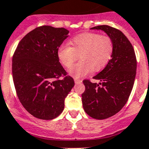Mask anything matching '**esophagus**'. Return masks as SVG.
Segmentation results:
<instances>
[{
    "instance_id": "esophagus-1",
    "label": "esophagus",
    "mask_w": 149,
    "mask_h": 149,
    "mask_svg": "<svg viewBox=\"0 0 149 149\" xmlns=\"http://www.w3.org/2000/svg\"><path fill=\"white\" fill-rule=\"evenodd\" d=\"M74 82H75V84H80V83L82 82V81H81V79L74 78Z\"/></svg>"
}]
</instances>
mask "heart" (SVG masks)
Returning <instances> with one entry per match:
<instances>
[{"mask_svg": "<svg viewBox=\"0 0 149 149\" xmlns=\"http://www.w3.org/2000/svg\"><path fill=\"white\" fill-rule=\"evenodd\" d=\"M72 47L63 45L59 48L57 56L63 66L70 68L80 55L81 61L69 69L74 77H81L92 72H99L109 63L114 52V44L109 36L99 33H85L71 40Z\"/></svg>", "mask_w": 149, "mask_h": 149, "instance_id": "obj_1", "label": "heart"}]
</instances>
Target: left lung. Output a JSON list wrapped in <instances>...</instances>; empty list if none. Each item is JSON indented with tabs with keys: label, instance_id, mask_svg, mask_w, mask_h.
I'll return each instance as SVG.
<instances>
[{
	"label": "left lung",
	"instance_id": "obj_1",
	"mask_svg": "<svg viewBox=\"0 0 149 149\" xmlns=\"http://www.w3.org/2000/svg\"><path fill=\"white\" fill-rule=\"evenodd\" d=\"M92 29L104 30L113 42V57L103 70L93 77L99 84L84 80L82 103L93 119H105L120 111L127 103L136 77V58L132 45L123 33L108 25Z\"/></svg>",
	"mask_w": 149,
	"mask_h": 149
}]
</instances>
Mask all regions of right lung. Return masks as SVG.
Listing matches in <instances>:
<instances>
[{
  "label": "right lung",
  "instance_id": "right-lung-1",
  "mask_svg": "<svg viewBox=\"0 0 149 149\" xmlns=\"http://www.w3.org/2000/svg\"><path fill=\"white\" fill-rule=\"evenodd\" d=\"M68 33L63 27H36L22 38L13 56V78L18 98L37 119L50 120L58 116L74 85L57 56Z\"/></svg>",
  "mask_w": 149,
  "mask_h": 149
}]
</instances>
